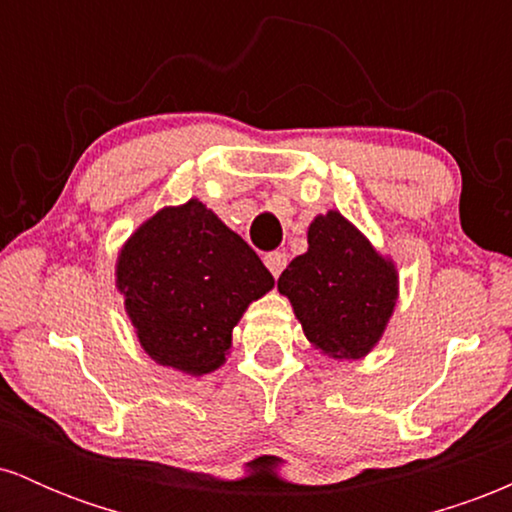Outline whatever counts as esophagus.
Segmentation results:
<instances>
[{
	"mask_svg": "<svg viewBox=\"0 0 512 512\" xmlns=\"http://www.w3.org/2000/svg\"><path fill=\"white\" fill-rule=\"evenodd\" d=\"M264 264H267L269 272L274 274V279H279V274L284 272L286 267V255L284 252H269V255H264Z\"/></svg>",
	"mask_w": 512,
	"mask_h": 512,
	"instance_id": "1",
	"label": "esophagus"
}]
</instances>
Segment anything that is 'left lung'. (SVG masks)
<instances>
[{
  "instance_id": "obj_1",
  "label": "left lung",
  "mask_w": 512,
  "mask_h": 512,
  "mask_svg": "<svg viewBox=\"0 0 512 512\" xmlns=\"http://www.w3.org/2000/svg\"><path fill=\"white\" fill-rule=\"evenodd\" d=\"M291 301L308 342L330 356L363 358L383 339L399 298V274L390 257L337 209L308 226V252L291 260L276 281Z\"/></svg>"
}]
</instances>
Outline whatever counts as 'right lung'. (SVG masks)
Listing matches in <instances>:
<instances>
[{"instance_id": "add662e5", "label": "right lung", "mask_w": 512, "mask_h": 512, "mask_svg": "<svg viewBox=\"0 0 512 512\" xmlns=\"http://www.w3.org/2000/svg\"><path fill=\"white\" fill-rule=\"evenodd\" d=\"M115 286L142 349L180 373L226 363L233 327L274 289L257 252L199 199L163 207L125 240Z\"/></svg>"}]
</instances>
